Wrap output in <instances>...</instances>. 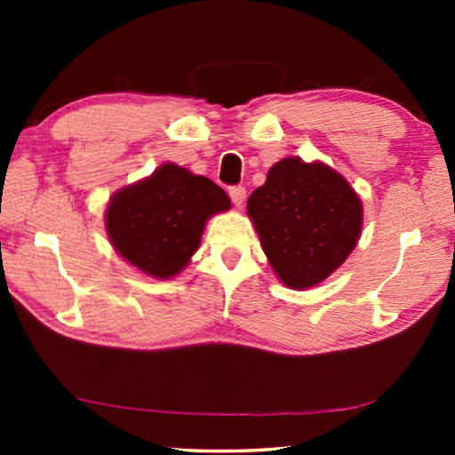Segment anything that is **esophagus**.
Segmentation results:
<instances>
[{
    "mask_svg": "<svg viewBox=\"0 0 455 455\" xmlns=\"http://www.w3.org/2000/svg\"><path fill=\"white\" fill-rule=\"evenodd\" d=\"M228 192H229V198H232V203L235 204V207H242V204H244V201H246L244 186H232Z\"/></svg>",
    "mask_w": 455,
    "mask_h": 455,
    "instance_id": "34e87169",
    "label": "esophagus"
}]
</instances>
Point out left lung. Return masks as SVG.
<instances>
[{
  "instance_id": "8db88e82",
  "label": "left lung",
  "mask_w": 455,
  "mask_h": 455,
  "mask_svg": "<svg viewBox=\"0 0 455 455\" xmlns=\"http://www.w3.org/2000/svg\"><path fill=\"white\" fill-rule=\"evenodd\" d=\"M246 211L273 271L291 290L313 288L331 275L363 229V203L346 178L300 157L277 161Z\"/></svg>"
}]
</instances>
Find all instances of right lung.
Returning <instances> with one entry per match:
<instances>
[{
	"instance_id": "right-lung-1",
	"label": "right lung",
	"mask_w": 455,
	"mask_h": 455,
	"mask_svg": "<svg viewBox=\"0 0 455 455\" xmlns=\"http://www.w3.org/2000/svg\"><path fill=\"white\" fill-rule=\"evenodd\" d=\"M229 207V196L213 180L164 164L111 196L105 228L130 265L151 277L170 279L196 252L209 217Z\"/></svg>"
}]
</instances>
